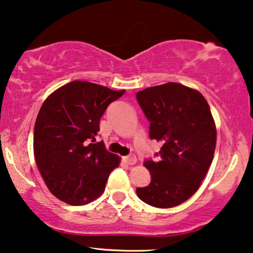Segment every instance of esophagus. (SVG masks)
Wrapping results in <instances>:
<instances>
[{"label":"esophagus","mask_w":253,"mask_h":253,"mask_svg":"<svg viewBox=\"0 0 253 253\" xmlns=\"http://www.w3.org/2000/svg\"><path fill=\"white\" fill-rule=\"evenodd\" d=\"M124 161H126L127 165L133 166L134 163L136 162V158H135V156H133V154H130V156L124 157Z\"/></svg>","instance_id":"esophagus-1"}]
</instances>
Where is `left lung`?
<instances>
[{"mask_svg": "<svg viewBox=\"0 0 253 253\" xmlns=\"http://www.w3.org/2000/svg\"><path fill=\"white\" fill-rule=\"evenodd\" d=\"M135 96L150 122V139L162 143L154 154L158 160L145 159L151 182L136 188V194L161 209L179 206L196 193L214 156L216 130L209 104L200 92L174 82Z\"/></svg>", "mask_w": 253, "mask_h": 253, "instance_id": "8db88e82", "label": "left lung"}]
</instances>
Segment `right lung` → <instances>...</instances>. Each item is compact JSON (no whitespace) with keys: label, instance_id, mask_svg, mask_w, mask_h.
<instances>
[{"label":"right lung","instance_id":"add662e5","mask_svg":"<svg viewBox=\"0 0 253 253\" xmlns=\"http://www.w3.org/2000/svg\"><path fill=\"white\" fill-rule=\"evenodd\" d=\"M124 90L86 81L65 84L44 101L34 126V157L52 194L81 206L103 193L120 159L95 142L100 119Z\"/></svg>","mask_w":253,"mask_h":253}]
</instances>
